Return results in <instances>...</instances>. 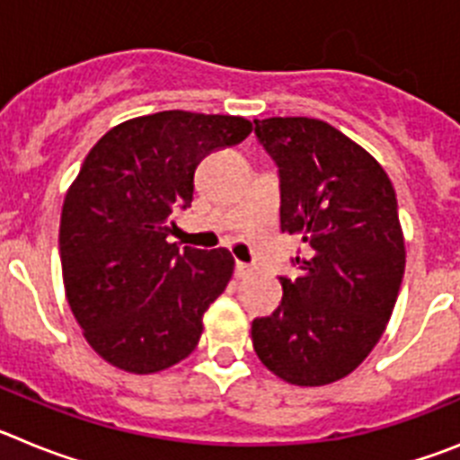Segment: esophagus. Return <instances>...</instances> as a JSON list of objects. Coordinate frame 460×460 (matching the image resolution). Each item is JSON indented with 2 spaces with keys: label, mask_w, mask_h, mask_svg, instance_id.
Listing matches in <instances>:
<instances>
[{
  "label": "esophagus",
  "mask_w": 460,
  "mask_h": 460,
  "mask_svg": "<svg viewBox=\"0 0 460 460\" xmlns=\"http://www.w3.org/2000/svg\"><path fill=\"white\" fill-rule=\"evenodd\" d=\"M251 274H253V267L246 265V262H237V265H234V276H237V279H249Z\"/></svg>",
  "instance_id": "esophagus-1"
}]
</instances>
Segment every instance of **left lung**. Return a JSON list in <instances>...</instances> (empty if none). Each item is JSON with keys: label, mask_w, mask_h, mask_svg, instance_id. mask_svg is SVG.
<instances>
[{"label": "left lung", "mask_w": 460, "mask_h": 460, "mask_svg": "<svg viewBox=\"0 0 460 460\" xmlns=\"http://www.w3.org/2000/svg\"><path fill=\"white\" fill-rule=\"evenodd\" d=\"M279 168L280 230L302 239L283 299L251 324L260 361L299 387L355 371L392 318L405 271L396 193L376 158L308 117L255 119Z\"/></svg>", "instance_id": "8db88e82"}]
</instances>
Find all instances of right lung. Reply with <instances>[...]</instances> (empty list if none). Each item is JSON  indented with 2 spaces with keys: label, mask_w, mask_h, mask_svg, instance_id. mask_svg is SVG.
Returning a JSON list of instances; mask_svg holds the SVG:
<instances>
[{
  "label": "right lung",
  "mask_w": 460,
  "mask_h": 460,
  "mask_svg": "<svg viewBox=\"0 0 460 460\" xmlns=\"http://www.w3.org/2000/svg\"><path fill=\"white\" fill-rule=\"evenodd\" d=\"M251 131L243 117L165 110L110 128L84 158L64 198L59 255L68 306L112 367L164 371L200 341L234 260L168 237L193 202L198 164Z\"/></svg>",
  "instance_id": "right-lung-1"
}]
</instances>
